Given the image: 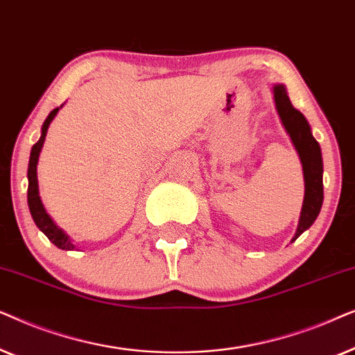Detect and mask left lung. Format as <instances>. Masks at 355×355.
Masks as SVG:
<instances>
[{
  "instance_id": "left-lung-1",
  "label": "left lung",
  "mask_w": 355,
  "mask_h": 355,
  "mask_svg": "<svg viewBox=\"0 0 355 355\" xmlns=\"http://www.w3.org/2000/svg\"><path fill=\"white\" fill-rule=\"evenodd\" d=\"M273 90V100L276 111L281 119V124L291 137L295 152L299 155L300 163H302L304 173V203L300 210L299 225L293 237L294 242L297 237L307 231L313 221L317 220L323 203V158L322 148L312 135V128L305 116L297 111L291 103L288 90L283 84H275L271 87Z\"/></svg>"
}]
</instances>
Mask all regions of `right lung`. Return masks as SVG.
Wrapping results in <instances>:
<instances>
[{
    "label": "right lung",
    "mask_w": 355,
    "mask_h": 355,
    "mask_svg": "<svg viewBox=\"0 0 355 355\" xmlns=\"http://www.w3.org/2000/svg\"><path fill=\"white\" fill-rule=\"evenodd\" d=\"M62 108H55L48 114L45 123L42 125V135L38 139V142L32 147L31 152V159H28V169H27V179H28V189H27V203L28 210H31V215L35 221L38 230H40L43 234H45L48 239H50L56 247H60L62 250H74L76 245L72 244V239L66 234L61 227L56 226V223L53 221V218L48 215L45 207H43V202L40 198V191H38V178H37V164H38V157H40V152L43 148V144H45V137L48 132V128H50L51 121L55 119L58 111Z\"/></svg>",
    "instance_id": "add662e5"
}]
</instances>
